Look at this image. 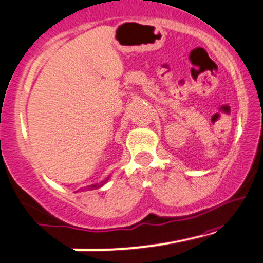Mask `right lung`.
<instances>
[{
    "instance_id": "right-lung-1",
    "label": "right lung",
    "mask_w": 263,
    "mask_h": 263,
    "mask_svg": "<svg viewBox=\"0 0 263 263\" xmlns=\"http://www.w3.org/2000/svg\"><path fill=\"white\" fill-rule=\"evenodd\" d=\"M109 178H110V176H107L106 179H104V180H102V181H100V183L90 184V185H88V187H87V190H89V191H93V190H98V188H101L102 185H104V184H106V183H107V180H109Z\"/></svg>"
}]
</instances>
